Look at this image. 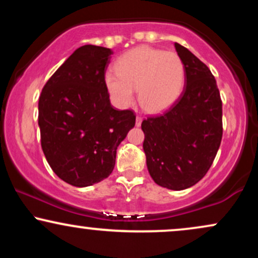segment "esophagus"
Wrapping results in <instances>:
<instances>
[{
  "label": "esophagus",
  "mask_w": 258,
  "mask_h": 258,
  "mask_svg": "<svg viewBox=\"0 0 258 258\" xmlns=\"http://www.w3.org/2000/svg\"><path fill=\"white\" fill-rule=\"evenodd\" d=\"M142 121H143V116H141V115H137V119H136V126H141Z\"/></svg>",
  "instance_id": "obj_1"
}]
</instances>
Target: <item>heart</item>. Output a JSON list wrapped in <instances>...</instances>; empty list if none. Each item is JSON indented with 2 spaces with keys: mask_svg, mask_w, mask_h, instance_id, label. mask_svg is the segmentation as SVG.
Here are the masks:
<instances>
[{
  "mask_svg": "<svg viewBox=\"0 0 258 258\" xmlns=\"http://www.w3.org/2000/svg\"><path fill=\"white\" fill-rule=\"evenodd\" d=\"M115 72L104 76L106 91L120 108L138 100L147 110H165L176 102L184 87V64L176 52L139 46L123 53L116 60Z\"/></svg>",
  "mask_w": 258,
  "mask_h": 258,
  "instance_id": "heart-1",
  "label": "heart"
}]
</instances>
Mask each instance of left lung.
<instances>
[{
	"label": "left lung",
	"mask_w": 258,
	"mask_h": 258,
	"mask_svg": "<svg viewBox=\"0 0 258 258\" xmlns=\"http://www.w3.org/2000/svg\"><path fill=\"white\" fill-rule=\"evenodd\" d=\"M185 81L171 108L142 122L147 166L156 184L183 190L207 173L221 146L222 100L215 76L189 49L174 43Z\"/></svg>",
	"instance_id": "1"
}]
</instances>
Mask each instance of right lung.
I'll return each instance as SVG.
<instances>
[{
  "label": "right lung",
  "mask_w": 258,
  "mask_h": 258,
  "mask_svg": "<svg viewBox=\"0 0 258 258\" xmlns=\"http://www.w3.org/2000/svg\"><path fill=\"white\" fill-rule=\"evenodd\" d=\"M112 51L85 44L43 86L38 99L41 147L49 166L74 186L108 178L116 149L136 123L132 110L112 108L104 84Z\"/></svg>",
  "instance_id": "1"
}]
</instances>
